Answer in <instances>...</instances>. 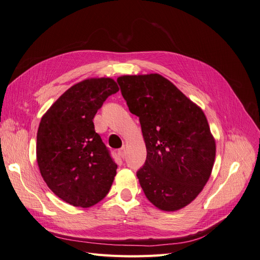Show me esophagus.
<instances>
[{
  "label": "esophagus",
  "mask_w": 260,
  "mask_h": 260,
  "mask_svg": "<svg viewBox=\"0 0 260 260\" xmlns=\"http://www.w3.org/2000/svg\"><path fill=\"white\" fill-rule=\"evenodd\" d=\"M118 153H119V155L122 157V158H124L125 154H127V146L123 145V146L119 149V151H118Z\"/></svg>",
  "instance_id": "1"
}]
</instances>
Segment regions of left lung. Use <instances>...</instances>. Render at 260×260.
Wrapping results in <instances>:
<instances>
[{
  "instance_id": "left-lung-1",
  "label": "left lung",
  "mask_w": 260,
  "mask_h": 260,
  "mask_svg": "<svg viewBox=\"0 0 260 260\" xmlns=\"http://www.w3.org/2000/svg\"><path fill=\"white\" fill-rule=\"evenodd\" d=\"M117 82L146 145L137 172L141 187L157 208H183L202 192L214 166L216 142L205 114L158 74L121 76Z\"/></svg>"
}]
</instances>
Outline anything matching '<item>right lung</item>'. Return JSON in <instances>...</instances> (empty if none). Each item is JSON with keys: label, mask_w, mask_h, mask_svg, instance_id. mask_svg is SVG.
Instances as JSON below:
<instances>
[{"label": "right lung", "mask_w": 260, "mask_h": 260, "mask_svg": "<svg viewBox=\"0 0 260 260\" xmlns=\"http://www.w3.org/2000/svg\"><path fill=\"white\" fill-rule=\"evenodd\" d=\"M119 91L111 78H91L69 88L49 108L37 135V161L52 192L73 206L91 207L109 192L117 165L93 118Z\"/></svg>", "instance_id": "obj_1"}]
</instances>
